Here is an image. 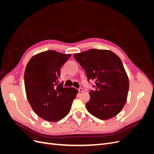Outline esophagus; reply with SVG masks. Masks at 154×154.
I'll return each instance as SVG.
<instances>
[{
    "label": "esophagus",
    "instance_id": "1",
    "mask_svg": "<svg viewBox=\"0 0 154 154\" xmlns=\"http://www.w3.org/2000/svg\"><path fill=\"white\" fill-rule=\"evenodd\" d=\"M78 91L80 92H83V88H82V87H80V88H78Z\"/></svg>",
    "mask_w": 154,
    "mask_h": 154
}]
</instances>
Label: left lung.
<instances>
[{
    "label": "left lung",
    "instance_id": "left-lung-1",
    "mask_svg": "<svg viewBox=\"0 0 154 154\" xmlns=\"http://www.w3.org/2000/svg\"><path fill=\"white\" fill-rule=\"evenodd\" d=\"M85 70L88 81H94L90 100L85 106L88 112L100 119L118 114L125 105L129 81L123 64L110 51L91 49L74 54Z\"/></svg>",
    "mask_w": 154,
    "mask_h": 154
}]
</instances>
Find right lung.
Returning a JSON list of instances; mask_svg holds the SVG:
<instances>
[{"instance_id":"add662e5","label":"right lung","mask_w":154,"mask_h":154,"mask_svg":"<svg viewBox=\"0 0 154 154\" xmlns=\"http://www.w3.org/2000/svg\"><path fill=\"white\" fill-rule=\"evenodd\" d=\"M71 57L49 50L32 57L27 64L24 85L27 100L39 117L55 122L66 116L78 90L59 83L60 68Z\"/></svg>"}]
</instances>
